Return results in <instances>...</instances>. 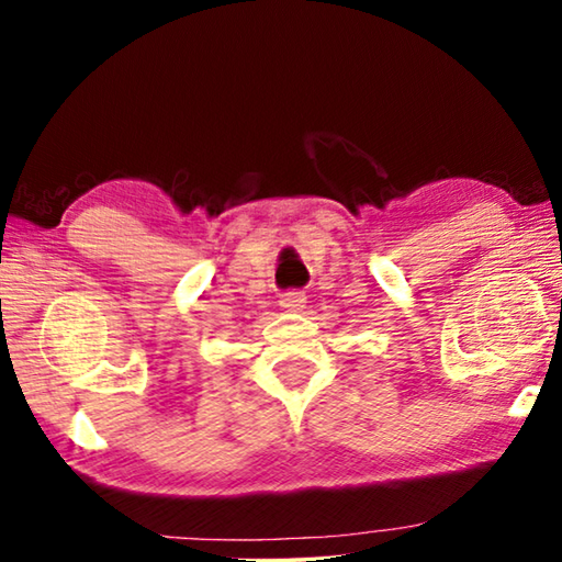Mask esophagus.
Masks as SVG:
<instances>
[{
	"label": "esophagus",
	"mask_w": 562,
	"mask_h": 562,
	"mask_svg": "<svg viewBox=\"0 0 562 562\" xmlns=\"http://www.w3.org/2000/svg\"><path fill=\"white\" fill-rule=\"evenodd\" d=\"M304 302H307V297H304L302 290H288L280 294V304L290 312H300L304 307Z\"/></svg>",
	"instance_id": "1"
}]
</instances>
